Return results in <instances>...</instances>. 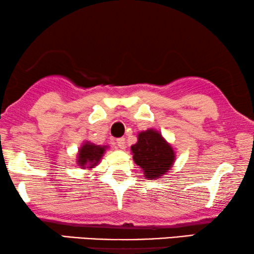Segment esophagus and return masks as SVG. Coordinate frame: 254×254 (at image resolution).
<instances>
[{
  "mask_svg": "<svg viewBox=\"0 0 254 254\" xmlns=\"http://www.w3.org/2000/svg\"><path fill=\"white\" fill-rule=\"evenodd\" d=\"M117 144H118V147H119L120 149H125V147H126V140H125V137H119V138H118Z\"/></svg>",
  "mask_w": 254,
  "mask_h": 254,
  "instance_id": "1",
  "label": "esophagus"
}]
</instances>
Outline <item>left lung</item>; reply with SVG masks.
<instances>
[{
  "label": "left lung",
  "instance_id": "left-lung-1",
  "mask_svg": "<svg viewBox=\"0 0 254 254\" xmlns=\"http://www.w3.org/2000/svg\"><path fill=\"white\" fill-rule=\"evenodd\" d=\"M133 159L144 172L145 178H162L172 168L175 150L155 129H147L137 135V142L131 145Z\"/></svg>",
  "mask_w": 254,
  "mask_h": 254
}]
</instances>
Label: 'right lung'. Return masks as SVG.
<instances>
[{"label":"right lung","instance_id":"right-lung-1","mask_svg":"<svg viewBox=\"0 0 254 254\" xmlns=\"http://www.w3.org/2000/svg\"><path fill=\"white\" fill-rule=\"evenodd\" d=\"M105 145H97L90 142H84V144L79 148L77 155V164L82 169H92L98 164L100 159H102L104 152L106 150Z\"/></svg>","mask_w":254,"mask_h":254}]
</instances>
